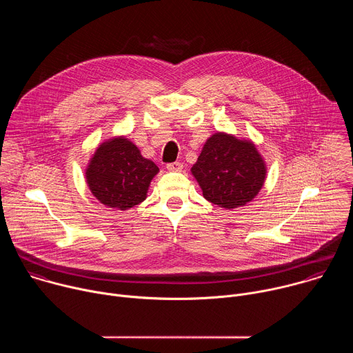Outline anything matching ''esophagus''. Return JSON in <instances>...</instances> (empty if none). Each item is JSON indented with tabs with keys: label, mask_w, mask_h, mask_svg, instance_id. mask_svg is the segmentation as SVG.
Listing matches in <instances>:
<instances>
[{
	"label": "esophagus",
	"mask_w": 353,
	"mask_h": 353,
	"mask_svg": "<svg viewBox=\"0 0 353 353\" xmlns=\"http://www.w3.org/2000/svg\"><path fill=\"white\" fill-rule=\"evenodd\" d=\"M166 168H168L169 172H180V170L183 169V163H180V162H173V163H168Z\"/></svg>",
	"instance_id": "esophagus-1"
}]
</instances>
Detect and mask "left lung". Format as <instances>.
<instances>
[{"mask_svg": "<svg viewBox=\"0 0 353 353\" xmlns=\"http://www.w3.org/2000/svg\"><path fill=\"white\" fill-rule=\"evenodd\" d=\"M191 173L205 199L233 210L245 205L260 192L267 166L251 141L215 132L207 139Z\"/></svg>", "mask_w": 353, "mask_h": 353, "instance_id": "1", "label": "left lung"}]
</instances>
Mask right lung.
<instances>
[{"label":"right lung","instance_id":"add662e5","mask_svg":"<svg viewBox=\"0 0 353 353\" xmlns=\"http://www.w3.org/2000/svg\"><path fill=\"white\" fill-rule=\"evenodd\" d=\"M159 168L145 159L137 145L125 137L100 143L86 168L90 192L106 207L125 211L146 198L150 181Z\"/></svg>","mask_w":353,"mask_h":353}]
</instances>
